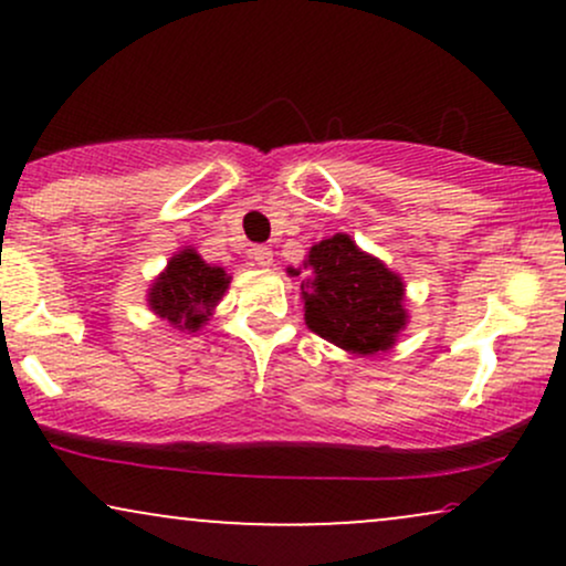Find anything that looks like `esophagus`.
I'll return each mask as SVG.
<instances>
[{"instance_id": "esophagus-1", "label": "esophagus", "mask_w": 566, "mask_h": 566, "mask_svg": "<svg viewBox=\"0 0 566 566\" xmlns=\"http://www.w3.org/2000/svg\"><path fill=\"white\" fill-rule=\"evenodd\" d=\"M252 261L258 265H271L274 263V250L269 244H255L252 247Z\"/></svg>"}]
</instances>
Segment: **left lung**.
Segmentation results:
<instances>
[{
    "label": "left lung",
    "mask_w": 566,
    "mask_h": 566,
    "mask_svg": "<svg viewBox=\"0 0 566 566\" xmlns=\"http://www.w3.org/2000/svg\"><path fill=\"white\" fill-rule=\"evenodd\" d=\"M305 324L350 354H378L405 327V284L346 233L314 244L301 282Z\"/></svg>",
    "instance_id": "8db88e82"
}]
</instances>
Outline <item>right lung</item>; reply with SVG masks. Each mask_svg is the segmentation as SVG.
<instances>
[{
    "label": "right lung",
    "mask_w": 566,
    "mask_h": 566,
    "mask_svg": "<svg viewBox=\"0 0 566 566\" xmlns=\"http://www.w3.org/2000/svg\"><path fill=\"white\" fill-rule=\"evenodd\" d=\"M226 287L229 276L223 269L207 265L197 252L186 250L167 263V271L151 287L148 303L172 327L199 329Z\"/></svg>",
    "instance_id": "add662e5"
}]
</instances>
